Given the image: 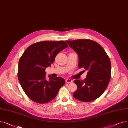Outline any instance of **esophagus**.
Wrapping results in <instances>:
<instances>
[{
  "label": "esophagus",
  "instance_id": "esophagus-1",
  "mask_svg": "<svg viewBox=\"0 0 128 128\" xmlns=\"http://www.w3.org/2000/svg\"><path fill=\"white\" fill-rule=\"evenodd\" d=\"M66 83H72V82H73V81L71 80H70V79H66Z\"/></svg>",
  "mask_w": 128,
  "mask_h": 128
}]
</instances>
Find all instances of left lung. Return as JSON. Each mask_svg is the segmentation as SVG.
<instances>
[{"label":"left lung","instance_id":"8db88e82","mask_svg":"<svg viewBox=\"0 0 128 128\" xmlns=\"http://www.w3.org/2000/svg\"><path fill=\"white\" fill-rule=\"evenodd\" d=\"M78 54V67L88 71L84 80H76L78 86L74 92V98L89 102L99 98L108 86L111 77L110 59L103 48L97 42L88 39L66 41Z\"/></svg>","mask_w":128,"mask_h":128}]
</instances>
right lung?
<instances>
[{"mask_svg":"<svg viewBox=\"0 0 128 128\" xmlns=\"http://www.w3.org/2000/svg\"><path fill=\"white\" fill-rule=\"evenodd\" d=\"M68 47L63 41L39 42L29 46L20 57L18 78L25 93L34 102L44 104L51 101L64 85L65 80L60 77L49 76L50 80H47L46 69Z\"/></svg>","mask_w":128,"mask_h":128,"instance_id":"add662e5","label":"right lung"}]
</instances>
